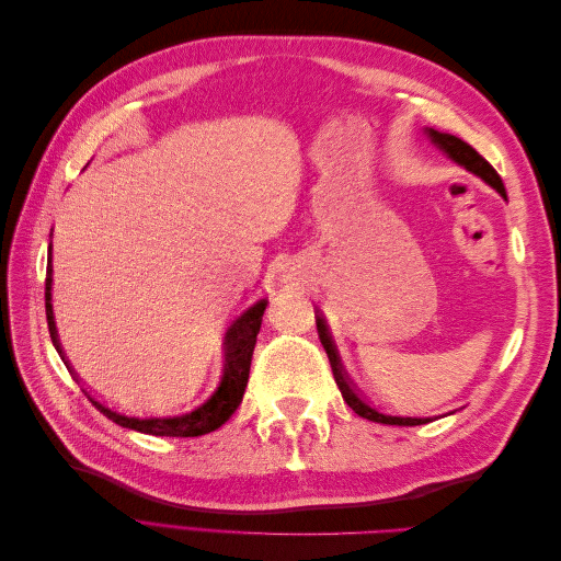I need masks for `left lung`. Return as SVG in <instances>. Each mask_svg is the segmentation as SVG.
I'll use <instances>...</instances> for the list:
<instances>
[{
	"instance_id": "left-lung-1",
	"label": "left lung",
	"mask_w": 561,
	"mask_h": 561,
	"mask_svg": "<svg viewBox=\"0 0 561 561\" xmlns=\"http://www.w3.org/2000/svg\"><path fill=\"white\" fill-rule=\"evenodd\" d=\"M431 140L445 151V154L449 159H454L456 163H461L466 171L474 173L478 178H482L489 186H494V190L505 196V186H503V180L501 175L494 171V165H491L484 157H480L478 151H474L468 142H463L461 138H456V135H449V133H439V130H428ZM316 328H318V336H320V344L322 348H325L328 358H330V365H332V375H334V381L339 386V390H342V396L346 400V404L351 407V410L363 416V419H369V421H377V423H388V426H421V423H428V419H412V416H390V414H383L379 412L377 407H371L363 396L360 390L353 386V381L348 379L346 369L342 365V360H339V353H336V346L332 342V334L328 330V322L325 318H322V313L316 316Z\"/></svg>"
}]
</instances>
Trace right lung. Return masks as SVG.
I'll list each match as a JSON object with an SVG mask.
<instances>
[{
	"mask_svg": "<svg viewBox=\"0 0 561 561\" xmlns=\"http://www.w3.org/2000/svg\"><path fill=\"white\" fill-rule=\"evenodd\" d=\"M50 252H48V264H46V320H48V334L50 342H54L56 351L62 355L60 348V339L56 330V320H54V307H50ZM266 299L257 301L254 307H250L239 320L233 322L225 336V375L222 381H219L217 390L210 396V400L203 402L196 410L186 412V414H175V416H133L126 412H118L114 407L100 402L98 398L89 396L87 398L98 407L100 414H105L114 423L130 431L147 433V435H161V437H198L217 431L222 426L229 416L239 410V404L243 400L245 386H248V375H250V363H252V351L254 344H257V334L262 328V316L266 311ZM67 365V360H65ZM70 375L77 379L75 369L67 365Z\"/></svg>",
	"mask_w": 561,
	"mask_h": 561,
	"instance_id": "1",
	"label": "right lung"
}]
</instances>
